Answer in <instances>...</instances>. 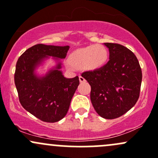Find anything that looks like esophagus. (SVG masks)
I'll return each mask as SVG.
<instances>
[{
	"label": "esophagus",
	"mask_w": 158,
	"mask_h": 158,
	"mask_svg": "<svg viewBox=\"0 0 158 158\" xmlns=\"http://www.w3.org/2000/svg\"><path fill=\"white\" fill-rule=\"evenodd\" d=\"M79 81H80V82L82 83V82H84V81H86V80L84 79L82 76H79Z\"/></svg>",
	"instance_id": "esophagus-1"
}]
</instances>
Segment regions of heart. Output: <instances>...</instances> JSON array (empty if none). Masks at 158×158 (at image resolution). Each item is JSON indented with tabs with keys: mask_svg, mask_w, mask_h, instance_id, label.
Here are the masks:
<instances>
[{
	"mask_svg": "<svg viewBox=\"0 0 158 158\" xmlns=\"http://www.w3.org/2000/svg\"><path fill=\"white\" fill-rule=\"evenodd\" d=\"M107 59L108 50L101 44H94L79 49L70 56V62L73 65L84 66L86 70L90 71L102 67Z\"/></svg>",
	"mask_w": 158,
	"mask_h": 158,
	"instance_id": "heart-1",
	"label": "heart"
}]
</instances>
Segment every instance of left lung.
Listing matches in <instances>:
<instances>
[{
  "mask_svg": "<svg viewBox=\"0 0 158 158\" xmlns=\"http://www.w3.org/2000/svg\"><path fill=\"white\" fill-rule=\"evenodd\" d=\"M109 60L104 66L81 74L91 86L93 108L102 118L114 119L135 106L139 97L142 69L135 54L119 44L105 43Z\"/></svg>",
  "mask_w": 158,
  "mask_h": 158,
  "instance_id": "obj_1",
  "label": "left lung"
}]
</instances>
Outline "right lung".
<instances>
[{"mask_svg":"<svg viewBox=\"0 0 158 158\" xmlns=\"http://www.w3.org/2000/svg\"><path fill=\"white\" fill-rule=\"evenodd\" d=\"M69 46L44 45L30 47L20 56L16 65L14 81L22 106L42 121L54 123L64 118L79 85V77L65 78L59 69L39 77L34 71L48 56L65 59Z\"/></svg>","mask_w":158,"mask_h":158,"instance_id":"1","label":"right lung"}]
</instances>
